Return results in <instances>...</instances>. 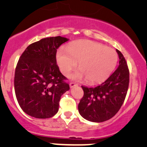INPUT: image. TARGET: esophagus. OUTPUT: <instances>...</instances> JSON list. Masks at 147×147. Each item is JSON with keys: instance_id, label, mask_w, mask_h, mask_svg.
Segmentation results:
<instances>
[{"instance_id": "1", "label": "esophagus", "mask_w": 147, "mask_h": 147, "mask_svg": "<svg viewBox=\"0 0 147 147\" xmlns=\"http://www.w3.org/2000/svg\"><path fill=\"white\" fill-rule=\"evenodd\" d=\"M76 86H78V84H76V83L75 82L69 83V87H70V88H73L74 87H76Z\"/></svg>"}]
</instances>
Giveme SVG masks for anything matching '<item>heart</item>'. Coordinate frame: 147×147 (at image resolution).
<instances>
[{
  "label": "heart",
  "instance_id": "b5f03b06",
  "mask_svg": "<svg viewBox=\"0 0 147 147\" xmlns=\"http://www.w3.org/2000/svg\"><path fill=\"white\" fill-rule=\"evenodd\" d=\"M56 60L62 73L68 75L79 62L80 69L72 75L76 80L85 78L90 84L106 80L115 69L118 60L114 49L87 40L72 42L67 50L60 48L56 54Z\"/></svg>",
  "mask_w": 147,
  "mask_h": 147
}]
</instances>
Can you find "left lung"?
<instances>
[{
	"label": "left lung",
	"instance_id": "1",
	"mask_svg": "<svg viewBox=\"0 0 147 147\" xmlns=\"http://www.w3.org/2000/svg\"><path fill=\"white\" fill-rule=\"evenodd\" d=\"M119 66L102 84L95 87L82 86L84 96L78 105L79 113L92 122H102L113 117L124 101L129 82V72L124 56L116 50Z\"/></svg>",
	"mask_w": 147,
	"mask_h": 147
}]
</instances>
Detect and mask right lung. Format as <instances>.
Here are the masks:
<instances>
[{
    "instance_id": "add662e5",
    "label": "right lung",
    "mask_w": 147,
    "mask_h": 147,
    "mask_svg": "<svg viewBox=\"0 0 147 147\" xmlns=\"http://www.w3.org/2000/svg\"><path fill=\"white\" fill-rule=\"evenodd\" d=\"M68 38H42L26 49L15 72L16 98L24 112L38 119L50 118L59 109L61 96L69 90L56 62L57 49Z\"/></svg>"
}]
</instances>
